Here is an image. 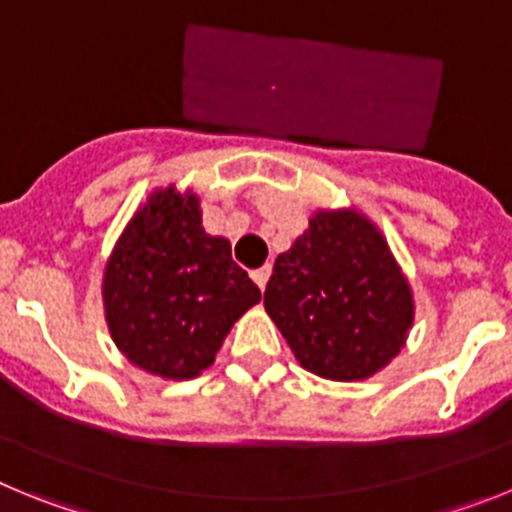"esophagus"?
<instances>
[{
	"mask_svg": "<svg viewBox=\"0 0 512 512\" xmlns=\"http://www.w3.org/2000/svg\"><path fill=\"white\" fill-rule=\"evenodd\" d=\"M269 274H271L269 266H261V269H253V271H251L253 282L259 284L261 289H266V282H269Z\"/></svg>",
	"mask_w": 512,
	"mask_h": 512,
	"instance_id": "obj_1",
	"label": "esophagus"
}]
</instances>
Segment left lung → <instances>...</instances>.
<instances>
[{"label": "left lung", "instance_id": "obj_1", "mask_svg": "<svg viewBox=\"0 0 512 512\" xmlns=\"http://www.w3.org/2000/svg\"><path fill=\"white\" fill-rule=\"evenodd\" d=\"M271 320L307 372L351 382L395 359L413 295L390 248L359 212H318L264 292Z\"/></svg>", "mask_w": 512, "mask_h": 512}]
</instances>
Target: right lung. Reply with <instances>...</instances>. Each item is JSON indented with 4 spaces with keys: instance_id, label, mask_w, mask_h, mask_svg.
<instances>
[{
    "instance_id": "obj_1",
    "label": "right lung",
    "mask_w": 512,
    "mask_h": 512,
    "mask_svg": "<svg viewBox=\"0 0 512 512\" xmlns=\"http://www.w3.org/2000/svg\"><path fill=\"white\" fill-rule=\"evenodd\" d=\"M259 300L230 243L205 233L197 197L174 189L153 194L130 220L104 271L115 343L140 369L171 379L207 369L230 325Z\"/></svg>"
}]
</instances>
